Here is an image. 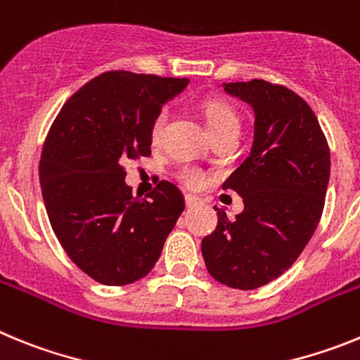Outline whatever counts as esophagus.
Returning a JSON list of instances; mask_svg holds the SVG:
<instances>
[{"mask_svg": "<svg viewBox=\"0 0 360 360\" xmlns=\"http://www.w3.org/2000/svg\"><path fill=\"white\" fill-rule=\"evenodd\" d=\"M200 203V198H196V196H193V195H186V205L187 207H196V205H198Z\"/></svg>", "mask_w": 360, "mask_h": 360, "instance_id": "obj_1", "label": "esophagus"}]
</instances>
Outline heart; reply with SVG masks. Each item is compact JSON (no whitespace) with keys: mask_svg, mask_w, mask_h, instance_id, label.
<instances>
[{"mask_svg":"<svg viewBox=\"0 0 360 360\" xmlns=\"http://www.w3.org/2000/svg\"><path fill=\"white\" fill-rule=\"evenodd\" d=\"M202 113H203V120L207 124L209 131L212 135L219 131H225V129H232V128H240V120H238L236 111L227 101L219 97H207L202 103ZM167 110L162 108L158 111L157 115L153 117L151 126H149V136H151L153 142L160 141L162 133H164L165 124H167ZM178 180L184 184L189 189H202L205 184H207V174L205 171L200 169L198 165H182L180 169L176 171Z\"/></svg>","mask_w":360,"mask_h":360,"instance_id":"b5f03b06","label":"heart"}]
</instances>
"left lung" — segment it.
Here are the masks:
<instances>
[{"instance_id": "left-lung-1", "label": "left lung", "mask_w": 360, "mask_h": 360, "mask_svg": "<svg viewBox=\"0 0 360 360\" xmlns=\"http://www.w3.org/2000/svg\"><path fill=\"white\" fill-rule=\"evenodd\" d=\"M224 90L252 106L254 141L249 157L224 182L243 198V212L229 219L218 209L202 256L216 281L254 290L290 269L316 232L330 149L316 113L285 86L252 79L227 82Z\"/></svg>"}]
</instances>
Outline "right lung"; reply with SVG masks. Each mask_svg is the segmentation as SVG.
<instances>
[{
	"label": "right lung",
	"mask_w": 360,
	"mask_h": 360,
	"mask_svg": "<svg viewBox=\"0 0 360 360\" xmlns=\"http://www.w3.org/2000/svg\"><path fill=\"white\" fill-rule=\"evenodd\" d=\"M187 79L101 73L53 120L39 162L44 207L57 240L84 274L122 287L151 272L186 202L174 184L146 198L126 186L128 160L151 155L149 126Z\"/></svg>",
	"instance_id": "1"
}]
</instances>
